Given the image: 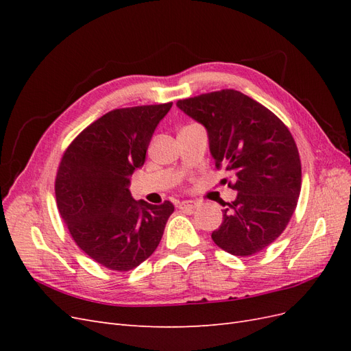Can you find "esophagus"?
<instances>
[{
	"mask_svg": "<svg viewBox=\"0 0 351 351\" xmlns=\"http://www.w3.org/2000/svg\"><path fill=\"white\" fill-rule=\"evenodd\" d=\"M197 206H199V204L195 200H183V202H180V204H178V208L183 209V210H193Z\"/></svg>",
	"mask_w": 351,
	"mask_h": 351,
	"instance_id": "34e87169",
	"label": "esophagus"
}]
</instances>
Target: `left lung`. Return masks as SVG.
I'll use <instances>...</instances> for the list:
<instances>
[{
  "instance_id": "left-lung-1",
  "label": "left lung",
  "mask_w": 351,
  "mask_h": 351,
  "mask_svg": "<svg viewBox=\"0 0 351 351\" xmlns=\"http://www.w3.org/2000/svg\"><path fill=\"white\" fill-rule=\"evenodd\" d=\"M177 107L206 127L215 167L236 174L228 186L237 197L222 210L224 219L212 240L234 256L262 252L281 236L300 195V155L290 130L267 107L234 89L180 99Z\"/></svg>"
}]
</instances>
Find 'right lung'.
<instances>
[{
  "label": "right lung",
  "mask_w": 351,
  "mask_h": 351,
  "mask_svg": "<svg viewBox=\"0 0 351 351\" xmlns=\"http://www.w3.org/2000/svg\"><path fill=\"white\" fill-rule=\"evenodd\" d=\"M173 102L119 108L79 133L56 177L57 208L74 243L112 271H130L158 247L174 205L136 202L130 177Z\"/></svg>",
  "instance_id": "right-lung-1"
}]
</instances>
